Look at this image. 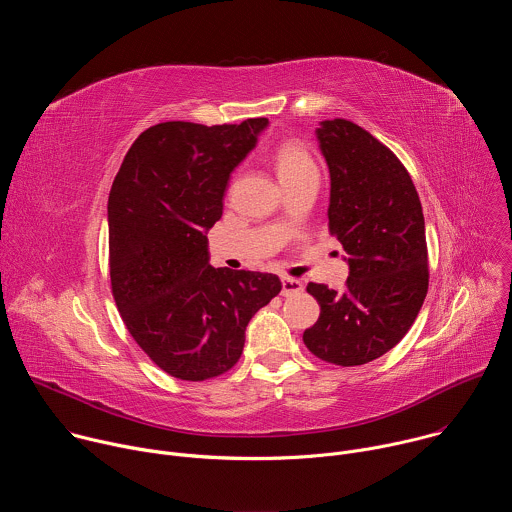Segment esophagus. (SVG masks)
Masks as SVG:
<instances>
[{
    "label": "esophagus",
    "mask_w": 512,
    "mask_h": 512,
    "mask_svg": "<svg viewBox=\"0 0 512 512\" xmlns=\"http://www.w3.org/2000/svg\"><path fill=\"white\" fill-rule=\"evenodd\" d=\"M304 291V283L294 277H281V294L283 296H294Z\"/></svg>",
    "instance_id": "1"
}]
</instances>
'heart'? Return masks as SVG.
<instances>
[{
	"label": "heart",
	"instance_id": "1",
	"mask_svg": "<svg viewBox=\"0 0 512 512\" xmlns=\"http://www.w3.org/2000/svg\"><path fill=\"white\" fill-rule=\"evenodd\" d=\"M273 166L283 186L298 182L302 178L318 176V166L304 143L296 139H285L275 145Z\"/></svg>",
	"mask_w": 512,
	"mask_h": 512
}]
</instances>
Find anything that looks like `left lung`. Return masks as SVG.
<instances>
[{
  "mask_svg": "<svg viewBox=\"0 0 512 512\" xmlns=\"http://www.w3.org/2000/svg\"><path fill=\"white\" fill-rule=\"evenodd\" d=\"M316 137L330 170L328 231L342 243L350 271L342 291L308 283L320 318L304 344L326 362L356 367L389 352L423 306L425 221L409 172L367 129L328 119Z\"/></svg>",
  "mask_w": 512,
  "mask_h": 512,
  "instance_id": "left-lung-1",
  "label": "left lung"
}]
</instances>
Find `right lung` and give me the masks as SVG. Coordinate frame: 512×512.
Returning a JSON list of instances; mask_svg holds the SVG:
<instances>
[{
    "instance_id": "add662e5",
    "label": "right lung",
    "mask_w": 512,
    "mask_h": 512,
    "mask_svg": "<svg viewBox=\"0 0 512 512\" xmlns=\"http://www.w3.org/2000/svg\"><path fill=\"white\" fill-rule=\"evenodd\" d=\"M267 123H158L133 141L113 180V298L139 348L176 379L233 369L249 320L281 291L273 273L208 263L206 231L223 216L231 172Z\"/></svg>"
}]
</instances>
